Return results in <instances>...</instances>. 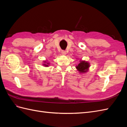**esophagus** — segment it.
Instances as JSON below:
<instances>
[{
  "instance_id": "1",
  "label": "esophagus",
  "mask_w": 127,
  "mask_h": 127,
  "mask_svg": "<svg viewBox=\"0 0 127 127\" xmlns=\"http://www.w3.org/2000/svg\"><path fill=\"white\" fill-rule=\"evenodd\" d=\"M61 53H62V55H66L67 54L66 51H64V50H62V51H61Z\"/></svg>"
}]
</instances>
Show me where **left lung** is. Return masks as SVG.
I'll return each mask as SVG.
<instances>
[{
	"label": "left lung",
	"mask_w": 127,
	"mask_h": 127,
	"mask_svg": "<svg viewBox=\"0 0 127 127\" xmlns=\"http://www.w3.org/2000/svg\"><path fill=\"white\" fill-rule=\"evenodd\" d=\"M89 67V64L86 62V61H80V63L78 64V66H77L76 67V68L79 71H80V72H85L87 71Z\"/></svg>",
	"instance_id": "left-lung-1"
}]
</instances>
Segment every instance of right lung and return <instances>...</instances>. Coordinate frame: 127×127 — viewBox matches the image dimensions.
<instances>
[{
    "label": "right lung",
    "instance_id": "obj_1",
    "mask_svg": "<svg viewBox=\"0 0 127 127\" xmlns=\"http://www.w3.org/2000/svg\"><path fill=\"white\" fill-rule=\"evenodd\" d=\"M47 64H49V63H47ZM44 64V66H46V67H47V66H48V64Z\"/></svg>",
    "mask_w": 127,
    "mask_h": 127
}]
</instances>
